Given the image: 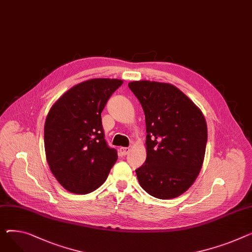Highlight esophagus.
<instances>
[{
    "label": "esophagus",
    "mask_w": 252,
    "mask_h": 252,
    "mask_svg": "<svg viewBox=\"0 0 252 252\" xmlns=\"http://www.w3.org/2000/svg\"><path fill=\"white\" fill-rule=\"evenodd\" d=\"M120 151H121V154H122L123 156H126V155H127V154L129 153L130 148H128V147H122V148L120 149Z\"/></svg>",
    "instance_id": "1"
}]
</instances>
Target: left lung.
<instances>
[{
	"mask_svg": "<svg viewBox=\"0 0 252 252\" xmlns=\"http://www.w3.org/2000/svg\"><path fill=\"white\" fill-rule=\"evenodd\" d=\"M128 87L146 119L147 158L136 170L140 186L157 198L179 196L202 169L208 140L205 116L171 84L133 81Z\"/></svg>",
	"mask_w": 252,
	"mask_h": 252,
	"instance_id": "8db88e82",
	"label": "left lung"
}]
</instances>
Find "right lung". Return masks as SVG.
Returning <instances> with one entry per match:
<instances>
[{"label":"right lung","mask_w":252,"mask_h":252,"mask_svg":"<svg viewBox=\"0 0 252 252\" xmlns=\"http://www.w3.org/2000/svg\"><path fill=\"white\" fill-rule=\"evenodd\" d=\"M124 81L91 79L63 94L49 109L44 149L50 171L68 191L85 194L106 180L117 160L102 127L101 112Z\"/></svg>","instance_id":"obj_1"}]
</instances>
